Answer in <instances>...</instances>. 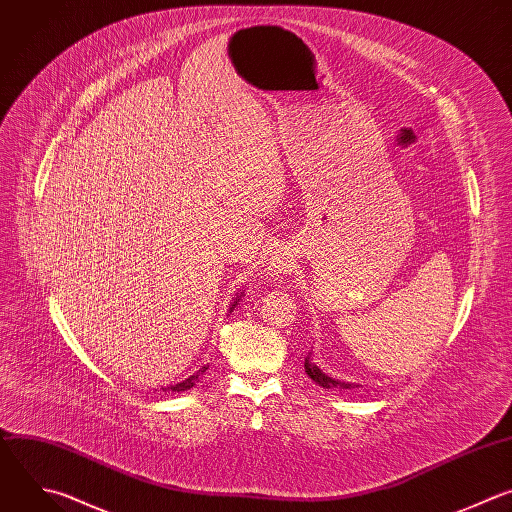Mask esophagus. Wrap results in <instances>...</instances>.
<instances>
[{"instance_id":"1","label":"esophagus","mask_w":512,"mask_h":512,"mask_svg":"<svg viewBox=\"0 0 512 512\" xmlns=\"http://www.w3.org/2000/svg\"><path fill=\"white\" fill-rule=\"evenodd\" d=\"M292 258L290 254L286 252H276L270 260V266H268V272L270 276H282V274H290L292 272Z\"/></svg>"}]
</instances>
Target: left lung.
I'll use <instances>...</instances> for the list:
<instances>
[{
	"label": "left lung",
	"instance_id": "left-lung-1",
	"mask_svg": "<svg viewBox=\"0 0 512 512\" xmlns=\"http://www.w3.org/2000/svg\"><path fill=\"white\" fill-rule=\"evenodd\" d=\"M304 371L315 383H319L325 389H351L353 387V383H349V381H341V379H333V377L325 375L315 363H311L309 357L304 359Z\"/></svg>",
	"mask_w": 512,
	"mask_h": 512
}]
</instances>
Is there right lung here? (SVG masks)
Here are the masks:
<instances>
[{
  "instance_id": "obj_1",
  "label": "right lung",
  "mask_w": 512,
  "mask_h": 512,
  "mask_svg": "<svg viewBox=\"0 0 512 512\" xmlns=\"http://www.w3.org/2000/svg\"><path fill=\"white\" fill-rule=\"evenodd\" d=\"M240 298H242V294H238L236 296V300H234V304L230 306V313L236 309V304L240 302ZM210 365H206V367H201L197 373H193L191 377H187L185 381H181V383H177V385H171V387H167V389H163V391H187V389H191L197 381H199V375H203V373H206V369H208Z\"/></svg>"
}]
</instances>
